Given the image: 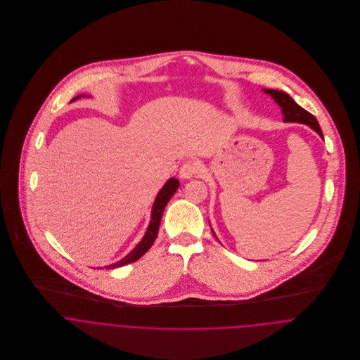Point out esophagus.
Segmentation results:
<instances>
[{
    "mask_svg": "<svg viewBox=\"0 0 360 360\" xmlns=\"http://www.w3.org/2000/svg\"><path fill=\"white\" fill-rule=\"evenodd\" d=\"M198 170H200L198 163L194 162V160H190V162H186V163L180 167L179 176H180L181 179H191V177H194V176L198 173Z\"/></svg>",
    "mask_w": 360,
    "mask_h": 360,
    "instance_id": "1",
    "label": "esophagus"
}]
</instances>
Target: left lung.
Wrapping results in <instances>:
<instances>
[{
  "label": "left lung",
  "instance_id": "1",
  "mask_svg": "<svg viewBox=\"0 0 360 360\" xmlns=\"http://www.w3.org/2000/svg\"><path fill=\"white\" fill-rule=\"evenodd\" d=\"M263 91L266 94H269L276 101V103L281 108L284 122L304 123V124L309 126L310 129H313L323 139V133H321V129H320L316 117L311 113H309L308 110H305L302 106H300L298 103H295L287 93L278 91V90H266V89H263Z\"/></svg>",
  "mask_w": 360,
  "mask_h": 360
}]
</instances>
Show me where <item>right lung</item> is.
I'll use <instances>...</instances> for the list:
<instances>
[{
  "label": "right lung",
  "instance_id": "add662e5",
  "mask_svg": "<svg viewBox=\"0 0 360 360\" xmlns=\"http://www.w3.org/2000/svg\"><path fill=\"white\" fill-rule=\"evenodd\" d=\"M80 97H84V96H77L75 97L72 101H76L77 98ZM180 183L177 179L172 177L169 179L165 186L160 188V191L158 193L156 198H155L154 205H153V212H151V221H150V226L143 237V240L134 247L133 251H130L126 257L120 260H117L116 263H112L109 266H106V269H116V267H120V266H124V264H129L131 262H136L139 260L140 257H143L154 244L155 238L158 236V230H159V223H160V219H162V213L165 210V207L167 205L169 200L173 197V194L176 193V190L179 188Z\"/></svg>",
  "mask_w": 360,
  "mask_h": 360
}]
</instances>
